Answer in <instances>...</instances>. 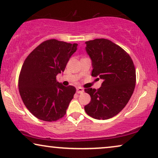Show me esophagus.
Here are the masks:
<instances>
[{
	"instance_id": "esophagus-1",
	"label": "esophagus",
	"mask_w": 158,
	"mask_h": 158,
	"mask_svg": "<svg viewBox=\"0 0 158 158\" xmlns=\"http://www.w3.org/2000/svg\"><path fill=\"white\" fill-rule=\"evenodd\" d=\"M83 92H84L83 88H82L81 87L77 88V94H83Z\"/></svg>"
}]
</instances>
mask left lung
Wrapping results in <instances>:
<instances>
[{"label":"left lung","mask_w":158,"mask_h":158,"mask_svg":"<svg viewBox=\"0 0 158 158\" xmlns=\"http://www.w3.org/2000/svg\"><path fill=\"white\" fill-rule=\"evenodd\" d=\"M85 50L92 61L91 75L103 80L101 88H86L90 101L84 109L96 119H109L129 102L136 83L135 64L122 47L106 39L85 42ZM98 78V79H99Z\"/></svg>","instance_id":"8db88e82"}]
</instances>
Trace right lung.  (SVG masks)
Returning a JSON list of instances; mask_svg holds the SVG:
<instances>
[{"label":"right lung","mask_w":158,"mask_h":158,"mask_svg":"<svg viewBox=\"0 0 158 158\" xmlns=\"http://www.w3.org/2000/svg\"><path fill=\"white\" fill-rule=\"evenodd\" d=\"M77 44L57 40L43 42L26 58L19 77V90L27 109L39 119L63 117L76 89L64 86L56 76L64 72Z\"/></svg>","instance_id":"add662e5"}]
</instances>
